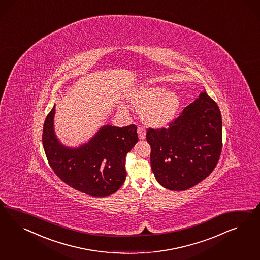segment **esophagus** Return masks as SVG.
<instances>
[{
  "label": "esophagus",
  "instance_id": "obj_1",
  "mask_svg": "<svg viewBox=\"0 0 260 260\" xmlns=\"http://www.w3.org/2000/svg\"><path fill=\"white\" fill-rule=\"evenodd\" d=\"M137 134H138V137L140 140H144L146 138V131L143 127H138L137 128Z\"/></svg>",
  "mask_w": 260,
  "mask_h": 260
}]
</instances>
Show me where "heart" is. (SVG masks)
Here are the masks:
<instances>
[{
  "instance_id": "b5f03b06",
  "label": "heart",
  "mask_w": 260,
  "mask_h": 260,
  "mask_svg": "<svg viewBox=\"0 0 260 260\" xmlns=\"http://www.w3.org/2000/svg\"><path fill=\"white\" fill-rule=\"evenodd\" d=\"M128 101L141 111L142 121L147 126L156 128L171 124L181 108V98L175 90L151 84L135 87Z\"/></svg>"
}]
</instances>
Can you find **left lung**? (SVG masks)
Segmentation results:
<instances>
[{
	"label": "left lung",
	"mask_w": 260,
	"mask_h": 260,
	"mask_svg": "<svg viewBox=\"0 0 260 260\" xmlns=\"http://www.w3.org/2000/svg\"><path fill=\"white\" fill-rule=\"evenodd\" d=\"M146 137L158 183L171 190L189 189L209 176L218 162L222 149L220 110L204 90L168 128H149Z\"/></svg>",
	"instance_id": "left-lung-1"
}]
</instances>
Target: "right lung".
<instances>
[{
  "mask_svg": "<svg viewBox=\"0 0 260 260\" xmlns=\"http://www.w3.org/2000/svg\"><path fill=\"white\" fill-rule=\"evenodd\" d=\"M55 105L45 120L43 146L47 161L56 175L88 196L108 197L126 180V153L138 142L137 127L104 125L78 147H68L54 131Z\"/></svg>",
  "mask_w": 260,
  "mask_h": 260,
  "instance_id": "right-lung-1",
  "label": "right lung"
}]
</instances>
